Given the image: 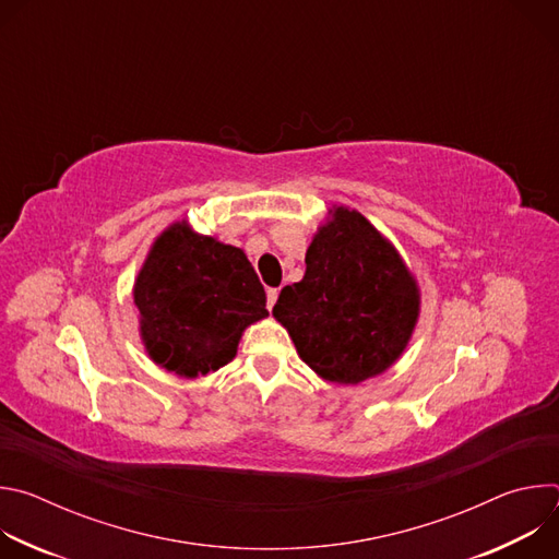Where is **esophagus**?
<instances>
[{
  "instance_id": "1",
  "label": "esophagus",
  "mask_w": 559,
  "mask_h": 559,
  "mask_svg": "<svg viewBox=\"0 0 559 559\" xmlns=\"http://www.w3.org/2000/svg\"><path fill=\"white\" fill-rule=\"evenodd\" d=\"M276 298H278V289H267V309H272L276 305Z\"/></svg>"
}]
</instances>
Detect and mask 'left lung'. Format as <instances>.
Instances as JSON below:
<instances>
[{
    "mask_svg": "<svg viewBox=\"0 0 559 559\" xmlns=\"http://www.w3.org/2000/svg\"><path fill=\"white\" fill-rule=\"evenodd\" d=\"M305 254V276L272 309L298 356L323 380L358 384L403 356L420 289L386 238L356 210L334 207Z\"/></svg>",
    "mask_w": 559,
    "mask_h": 559,
    "instance_id": "left-lung-1",
    "label": "left lung"
}]
</instances>
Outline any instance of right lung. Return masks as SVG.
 <instances>
[{"label":"right lung","mask_w":559,"mask_h":559,"mask_svg":"<svg viewBox=\"0 0 559 559\" xmlns=\"http://www.w3.org/2000/svg\"><path fill=\"white\" fill-rule=\"evenodd\" d=\"M132 296L147 356L181 378L227 365L246 328L270 313L246 252L197 234L186 221L156 236Z\"/></svg>","instance_id":"add662e5"}]
</instances>
